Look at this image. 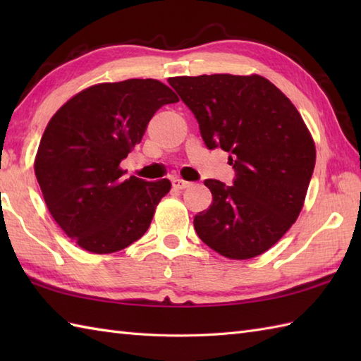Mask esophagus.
<instances>
[{
    "label": "esophagus",
    "instance_id": "obj_1",
    "mask_svg": "<svg viewBox=\"0 0 361 361\" xmlns=\"http://www.w3.org/2000/svg\"><path fill=\"white\" fill-rule=\"evenodd\" d=\"M190 185H192V183L185 181V180H181V178H173V180H172V186H173L175 189H178V190L186 189V188H189Z\"/></svg>",
    "mask_w": 361,
    "mask_h": 361
}]
</instances>
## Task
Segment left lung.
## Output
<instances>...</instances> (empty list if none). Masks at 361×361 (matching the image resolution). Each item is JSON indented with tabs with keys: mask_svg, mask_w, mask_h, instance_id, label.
Here are the masks:
<instances>
[{
	"mask_svg": "<svg viewBox=\"0 0 361 361\" xmlns=\"http://www.w3.org/2000/svg\"><path fill=\"white\" fill-rule=\"evenodd\" d=\"M209 150L228 152L233 186L206 180L212 203L194 228L229 259L262 255L295 224L315 169V144L290 99L262 75L172 78Z\"/></svg>",
	"mask_w": 361,
	"mask_h": 361,
	"instance_id": "left-lung-1",
	"label": "left lung"
}]
</instances>
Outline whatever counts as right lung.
<instances>
[{"instance_id": "1", "label": "right lung", "mask_w": 361, "mask_h": 361, "mask_svg": "<svg viewBox=\"0 0 361 361\" xmlns=\"http://www.w3.org/2000/svg\"><path fill=\"white\" fill-rule=\"evenodd\" d=\"M178 97L155 79L99 83L51 118L35 158V176L54 220L96 255L128 247L147 231L171 181L122 178L153 114Z\"/></svg>"}]
</instances>
